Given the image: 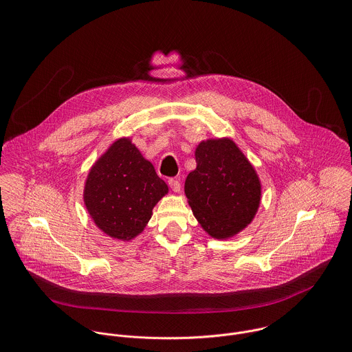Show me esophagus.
Here are the masks:
<instances>
[{"instance_id":"34e87169","label":"esophagus","mask_w":352,"mask_h":352,"mask_svg":"<svg viewBox=\"0 0 352 352\" xmlns=\"http://www.w3.org/2000/svg\"><path fill=\"white\" fill-rule=\"evenodd\" d=\"M168 184H169V187L172 188L173 192H179L180 191V183H179L177 179H169Z\"/></svg>"}]
</instances>
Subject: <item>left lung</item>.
Segmentation results:
<instances>
[{
	"label": "left lung",
	"mask_w": 352,
	"mask_h": 352,
	"mask_svg": "<svg viewBox=\"0 0 352 352\" xmlns=\"http://www.w3.org/2000/svg\"><path fill=\"white\" fill-rule=\"evenodd\" d=\"M197 168L184 192L203 230L226 240L244 230L261 201V183L245 154L230 138L206 140L195 149Z\"/></svg>",
	"instance_id": "obj_1"
}]
</instances>
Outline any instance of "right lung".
I'll return each instance as SVG.
<instances>
[{"label":"right lung","instance_id":"add662e5","mask_svg":"<svg viewBox=\"0 0 352 352\" xmlns=\"http://www.w3.org/2000/svg\"><path fill=\"white\" fill-rule=\"evenodd\" d=\"M168 194L166 183L129 137L116 140L89 169L84 204L107 236L130 241L141 234L153 207Z\"/></svg>","mask_w":352,"mask_h":352}]
</instances>
